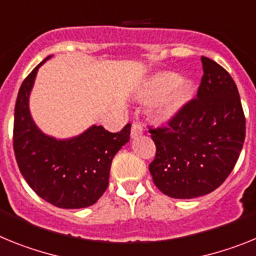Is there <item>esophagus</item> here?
<instances>
[{"instance_id":"obj_1","label":"esophagus","mask_w":256,"mask_h":256,"mask_svg":"<svg viewBox=\"0 0 256 256\" xmlns=\"http://www.w3.org/2000/svg\"><path fill=\"white\" fill-rule=\"evenodd\" d=\"M143 134V126H142L140 122H134L132 124V128H131V138L132 139H136L138 136H140Z\"/></svg>"}]
</instances>
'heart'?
Listing matches in <instances>:
<instances>
[{
	"label": "heart",
	"mask_w": 256,
	"mask_h": 256,
	"mask_svg": "<svg viewBox=\"0 0 256 256\" xmlns=\"http://www.w3.org/2000/svg\"><path fill=\"white\" fill-rule=\"evenodd\" d=\"M194 84L186 77L164 70L152 74L138 91V96L146 102L157 100L156 112L164 120L172 118L190 103Z\"/></svg>",
	"instance_id": "1"
}]
</instances>
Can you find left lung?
<instances>
[{"mask_svg": "<svg viewBox=\"0 0 256 256\" xmlns=\"http://www.w3.org/2000/svg\"><path fill=\"white\" fill-rule=\"evenodd\" d=\"M197 99L168 128L150 130L157 146L150 165L153 183L172 198H194L215 190L232 172L245 142V116L230 73L202 56Z\"/></svg>", "mask_w": 256, "mask_h": 256, "instance_id": "1", "label": "left lung"}]
</instances>
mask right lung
<instances>
[{"mask_svg": "<svg viewBox=\"0 0 256 256\" xmlns=\"http://www.w3.org/2000/svg\"><path fill=\"white\" fill-rule=\"evenodd\" d=\"M24 80L15 104L14 152L26 182L37 194L60 208L94 205L106 192L114 154L130 140L131 125L120 132L91 125L66 139L45 134L33 121L30 96L40 66Z\"/></svg>", "mask_w": 256, "mask_h": 256, "instance_id": "1", "label": "right lung"}]
</instances>
